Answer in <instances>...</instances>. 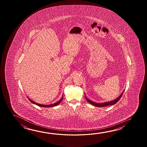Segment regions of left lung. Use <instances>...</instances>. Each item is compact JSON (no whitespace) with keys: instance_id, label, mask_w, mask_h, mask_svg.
<instances>
[{"instance_id":"obj_1","label":"left lung","mask_w":147,"mask_h":147,"mask_svg":"<svg viewBox=\"0 0 147 147\" xmlns=\"http://www.w3.org/2000/svg\"><path fill=\"white\" fill-rule=\"evenodd\" d=\"M123 92H124V91L122 92V94H120V96L118 98H117L116 99H115V100L111 101H110V102H104V103H96V102H94L93 101H91L90 100H89L88 98H87V97H86V96H85V98H86V99L87 100V101L88 102H89L90 104L94 105V106L98 107H102L107 106H109V105H115V103H117V102L120 100V99L121 98V97H122V94H123Z\"/></svg>"}]
</instances>
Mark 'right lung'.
Here are the masks:
<instances>
[{
	"label": "right lung",
	"instance_id": "1",
	"mask_svg": "<svg viewBox=\"0 0 147 147\" xmlns=\"http://www.w3.org/2000/svg\"><path fill=\"white\" fill-rule=\"evenodd\" d=\"M63 99V97L61 98V99H60V100L59 101H58L56 103H54V104H52V105H41V104H39V103H36L34 101H33L32 100H30V99H29V100H30V101L32 103H34L35 105H37L38 106H40V107H54V106H57L58 105H59L60 102H61V101H62Z\"/></svg>",
	"mask_w": 147,
	"mask_h": 147
}]
</instances>
